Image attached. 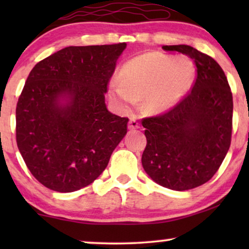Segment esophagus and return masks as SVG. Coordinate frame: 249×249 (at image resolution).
<instances>
[{
    "label": "esophagus",
    "mask_w": 249,
    "mask_h": 249,
    "mask_svg": "<svg viewBox=\"0 0 249 249\" xmlns=\"http://www.w3.org/2000/svg\"><path fill=\"white\" fill-rule=\"evenodd\" d=\"M128 128L130 129V130H134V129L139 128L138 121L136 120V119H130V121H129V124H128Z\"/></svg>",
    "instance_id": "obj_1"
}]
</instances>
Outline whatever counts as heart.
Here are the masks:
<instances>
[{"mask_svg":"<svg viewBox=\"0 0 249 249\" xmlns=\"http://www.w3.org/2000/svg\"><path fill=\"white\" fill-rule=\"evenodd\" d=\"M196 70L192 61L152 52L132 57L121 70V79L110 84V96L121 107L145 97V108L158 113L171 108L194 83Z\"/></svg>","mask_w":249,"mask_h":249,"instance_id":"obj_1","label":"heart"}]
</instances>
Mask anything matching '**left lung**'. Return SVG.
Returning a JSON list of instances; mask_svg holds the SVG:
<instances>
[{"mask_svg": "<svg viewBox=\"0 0 249 249\" xmlns=\"http://www.w3.org/2000/svg\"><path fill=\"white\" fill-rule=\"evenodd\" d=\"M190 57L196 66L193 87L164 113L142 120L147 139L142 168L156 183L188 190L209 181L231 144L233 101L222 68L188 45H164Z\"/></svg>", "mask_w": 249, "mask_h": 249, "instance_id": "1", "label": "left lung"}]
</instances>
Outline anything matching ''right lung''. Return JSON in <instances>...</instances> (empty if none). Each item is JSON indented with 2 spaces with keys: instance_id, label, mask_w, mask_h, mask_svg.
<instances>
[{
  "instance_id": "obj_1",
  "label": "right lung",
  "mask_w": 249,
  "mask_h": 249,
  "mask_svg": "<svg viewBox=\"0 0 249 249\" xmlns=\"http://www.w3.org/2000/svg\"><path fill=\"white\" fill-rule=\"evenodd\" d=\"M125 46H69L30 71L17 103L16 139L43 186L60 193L88 186L127 134L129 119L108 112L104 96Z\"/></svg>"
}]
</instances>
